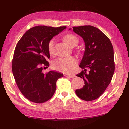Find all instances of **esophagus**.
<instances>
[{
    "label": "esophagus",
    "mask_w": 129,
    "mask_h": 129,
    "mask_svg": "<svg viewBox=\"0 0 129 129\" xmlns=\"http://www.w3.org/2000/svg\"><path fill=\"white\" fill-rule=\"evenodd\" d=\"M65 76L66 77H69V78H73L76 77V76L75 75H65Z\"/></svg>",
    "instance_id": "obj_1"
}]
</instances>
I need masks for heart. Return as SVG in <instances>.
<instances>
[{"mask_svg":"<svg viewBox=\"0 0 129 129\" xmlns=\"http://www.w3.org/2000/svg\"><path fill=\"white\" fill-rule=\"evenodd\" d=\"M63 39L65 42L71 47L76 46L79 42L77 37L73 34H66ZM54 43L55 40L54 38L50 39L48 43V50L51 55L54 53ZM77 64V60L75 57H61L54 60L52 63V66L57 71L65 73H70L73 71Z\"/></svg>","mask_w":129,"mask_h":129,"instance_id":"obj_1","label":"heart"}]
</instances>
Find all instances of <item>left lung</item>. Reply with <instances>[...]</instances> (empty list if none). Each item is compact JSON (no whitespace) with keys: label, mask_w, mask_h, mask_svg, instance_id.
<instances>
[{"label":"left lung","mask_w":129,"mask_h":129,"mask_svg":"<svg viewBox=\"0 0 129 129\" xmlns=\"http://www.w3.org/2000/svg\"><path fill=\"white\" fill-rule=\"evenodd\" d=\"M73 32L81 36L85 51L79 67L84 69L77 76L83 78L85 85L76 94L85 101L100 97L112 81L115 64L112 44L108 37L91 25L73 27ZM87 69L89 73H86Z\"/></svg>","instance_id":"1"}]
</instances>
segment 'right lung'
Returning <instances> with one entry per match:
<instances>
[{"label":"right lung","mask_w":129,"mask_h":129,"mask_svg":"<svg viewBox=\"0 0 129 129\" xmlns=\"http://www.w3.org/2000/svg\"><path fill=\"white\" fill-rule=\"evenodd\" d=\"M66 27L39 25L23 35L15 47L12 71L19 90L25 98L35 103L46 102L53 95L56 82L63 74L43 69L49 67L50 54L48 43Z\"/></svg>","instance_id":"add662e5"}]
</instances>
